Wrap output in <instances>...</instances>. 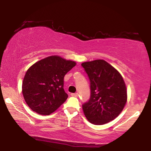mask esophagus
Segmentation results:
<instances>
[{
    "instance_id": "34e87169",
    "label": "esophagus",
    "mask_w": 151,
    "mask_h": 151,
    "mask_svg": "<svg viewBox=\"0 0 151 151\" xmlns=\"http://www.w3.org/2000/svg\"><path fill=\"white\" fill-rule=\"evenodd\" d=\"M71 96L73 97H77L78 96V93H71Z\"/></svg>"
}]
</instances>
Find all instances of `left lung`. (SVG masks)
I'll use <instances>...</instances> for the list:
<instances>
[{
    "label": "left lung",
    "mask_w": 151,
    "mask_h": 151,
    "mask_svg": "<svg viewBox=\"0 0 151 151\" xmlns=\"http://www.w3.org/2000/svg\"><path fill=\"white\" fill-rule=\"evenodd\" d=\"M82 67L90 80V98L82 104L86 117L96 125L113 120L127 100V88L120 73L103 60L86 62Z\"/></svg>",
    "instance_id": "8db88e82"
}]
</instances>
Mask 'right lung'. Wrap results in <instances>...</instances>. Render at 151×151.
Listing matches in <instances>:
<instances>
[{"mask_svg":"<svg viewBox=\"0 0 151 151\" xmlns=\"http://www.w3.org/2000/svg\"><path fill=\"white\" fill-rule=\"evenodd\" d=\"M76 63L57 55L37 62L26 72L22 94L30 109L40 115H49L68 98L64 90V77Z\"/></svg>","mask_w":151,"mask_h":151,"instance_id":"add662e5","label":"right lung"}]
</instances>
